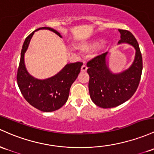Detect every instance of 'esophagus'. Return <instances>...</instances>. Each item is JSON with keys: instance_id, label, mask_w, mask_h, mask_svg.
Instances as JSON below:
<instances>
[{"instance_id": "esophagus-1", "label": "esophagus", "mask_w": 154, "mask_h": 154, "mask_svg": "<svg viewBox=\"0 0 154 154\" xmlns=\"http://www.w3.org/2000/svg\"><path fill=\"white\" fill-rule=\"evenodd\" d=\"M87 69H88L87 66H86L85 64H83V65L82 66V67H81V72H86V71H87Z\"/></svg>"}]
</instances>
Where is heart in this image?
Masks as SVG:
<instances>
[{"label":"heart","instance_id":"b5f03b06","mask_svg":"<svg viewBox=\"0 0 154 154\" xmlns=\"http://www.w3.org/2000/svg\"><path fill=\"white\" fill-rule=\"evenodd\" d=\"M100 44L99 42H92L91 44H85V45H82L80 47V48L82 49V50H85V51H88V50H93V49L96 48V47H98Z\"/></svg>","mask_w":154,"mask_h":154}]
</instances>
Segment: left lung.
Listing matches in <instances>:
<instances>
[{"label": "left lung", "mask_w": 154, "mask_h": 154, "mask_svg": "<svg viewBox=\"0 0 154 154\" xmlns=\"http://www.w3.org/2000/svg\"><path fill=\"white\" fill-rule=\"evenodd\" d=\"M118 31L121 33L118 45L126 43L135 49L134 61L129 68L120 73L111 72L107 60L108 52L87 63L91 99L102 108L117 107L129 100L137 89L141 78L143 58L137 41L129 30L118 29Z\"/></svg>", "instance_id": "obj_1"}]
</instances>
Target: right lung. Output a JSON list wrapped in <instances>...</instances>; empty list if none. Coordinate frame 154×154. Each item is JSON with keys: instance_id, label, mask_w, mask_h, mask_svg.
I'll list each match as a JSON object with an SVG mask.
<instances>
[{"instance_id": "1", "label": "right lung", "mask_w": 154, "mask_h": 154, "mask_svg": "<svg viewBox=\"0 0 154 154\" xmlns=\"http://www.w3.org/2000/svg\"><path fill=\"white\" fill-rule=\"evenodd\" d=\"M42 29L50 30L62 37L59 32L48 27L39 28L32 32L23 43L17 80L25 100L36 109L48 112L60 109L67 102L70 88L80 72L82 63H67L58 74L45 80L36 79L30 75L25 67V53L35 32Z\"/></svg>"}]
</instances>
